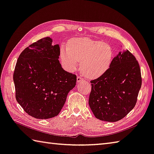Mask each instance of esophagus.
Returning a JSON list of instances; mask_svg holds the SVG:
<instances>
[{
  "label": "esophagus",
  "instance_id": "obj_1",
  "mask_svg": "<svg viewBox=\"0 0 154 154\" xmlns=\"http://www.w3.org/2000/svg\"><path fill=\"white\" fill-rule=\"evenodd\" d=\"M84 82V79H83L82 77L78 76L77 77V83H79V82Z\"/></svg>",
  "mask_w": 154,
  "mask_h": 154
}]
</instances>
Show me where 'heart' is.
<instances>
[{
    "instance_id": "obj_1",
    "label": "heart",
    "mask_w": 154,
    "mask_h": 154,
    "mask_svg": "<svg viewBox=\"0 0 154 154\" xmlns=\"http://www.w3.org/2000/svg\"><path fill=\"white\" fill-rule=\"evenodd\" d=\"M67 45L61 46L60 58L64 69L69 72H73L81 62L82 73L95 79L104 75L112 63V48L101 41L76 38L69 40Z\"/></svg>"
}]
</instances>
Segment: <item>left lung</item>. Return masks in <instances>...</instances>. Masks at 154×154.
Segmentation results:
<instances>
[{
  "label": "left lung",
  "mask_w": 154,
  "mask_h": 154,
  "mask_svg": "<svg viewBox=\"0 0 154 154\" xmlns=\"http://www.w3.org/2000/svg\"><path fill=\"white\" fill-rule=\"evenodd\" d=\"M91 83L89 105L94 116L104 121H120L136 104L141 87L139 63L128 50L119 52L108 71Z\"/></svg>",
  "instance_id": "left-lung-1"
}]
</instances>
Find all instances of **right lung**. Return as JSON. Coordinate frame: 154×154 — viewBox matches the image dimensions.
Masks as SVG:
<instances>
[{"instance_id": "1", "label": "right lung", "mask_w": 154, "mask_h": 154, "mask_svg": "<svg viewBox=\"0 0 154 154\" xmlns=\"http://www.w3.org/2000/svg\"><path fill=\"white\" fill-rule=\"evenodd\" d=\"M44 38L21 53L13 74L16 100L26 113L38 119L57 116L76 75L65 71L58 60L60 47Z\"/></svg>"}]
</instances>
